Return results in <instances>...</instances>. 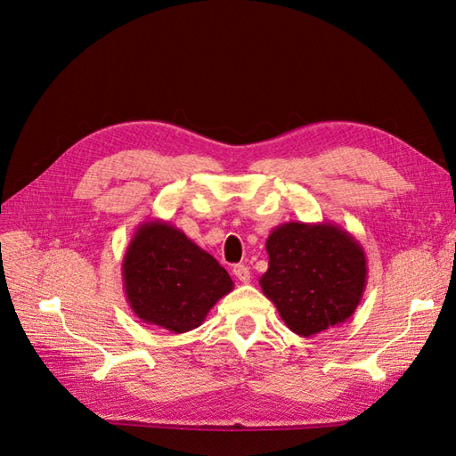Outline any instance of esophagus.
Here are the masks:
<instances>
[{
  "instance_id": "1",
  "label": "esophagus",
  "mask_w": 456,
  "mask_h": 456,
  "mask_svg": "<svg viewBox=\"0 0 456 456\" xmlns=\"http://www.w3.org/2000/svg\"><path fill=\"white\" fill-rule=\"evenodd\" d=\"M233 275H236V278L241 281V283H249V280H251V272H249V268H247L245 265H236L233 266Z\"/></svg>"
}]
</instances>
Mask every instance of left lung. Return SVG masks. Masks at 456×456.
I'll list each match as a JSON object with an SVG mask.
<instances>
[{"label": "left lung", "mask_w": 456, "mask_h": 456, "mask_svg": "<svg viewBox=\"0 0 456 456\" xmlns=\"http://www.w3.org/2000/svg\"><path fill=\"white\" fill-rule=\"evenodd\" d=\"M268 270L258 280L285 325L312 337L346 323L367 285V256L350 232L333 223L275 226L266 240Z\"/></svg>", "instance_id": "obj_1"}]
</instances>
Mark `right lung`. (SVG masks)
Segmentation results:
<instances>
[{"label": "right lung", "mask_w": 456, "mask_h": 456, "mask_svg": "<svg viewBox=\"0 0 456 456\" xmlns=\"http://www.w3.org/2000/svg\"><path fill=\"white\" fill-rule=\"evenodd\" d=\"M123 289L141 322L188 333L233 289L216 258L183 230L154 218L134 230L121 262Z\"/></svg>", "instance_id": "add662e5"}]
</instances>
